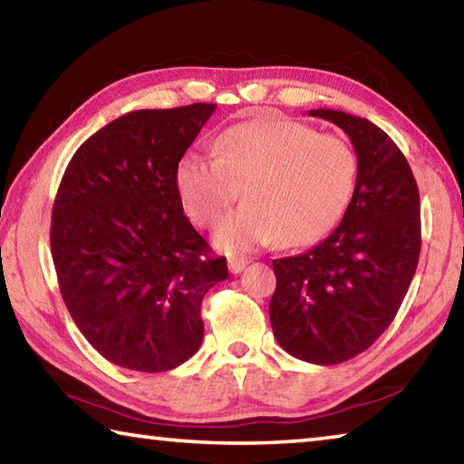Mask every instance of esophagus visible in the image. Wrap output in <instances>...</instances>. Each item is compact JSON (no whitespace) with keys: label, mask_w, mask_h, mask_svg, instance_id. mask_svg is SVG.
<instances>
[{"label":"esophagus","mask_w":464,"mask_h":464,"mask_svg":"<svg viewBox=\"0 0 464 464\" xmlns=\"http://www.w3.org/2000/svg\"><path fill=\"white\" fill-rule=\"evenodd\" d=\"M246 266H247L246 257H229V270H231V274H241L243 270H246Z\"/></svg>","instance_id":"34e87169"}]
</instances>
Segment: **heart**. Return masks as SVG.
I'll return each mask as SVG.
<instances>
[{
	"label": "heart",
	"mask_w": 464,
	"mask_h": 464,
	"mask_svg": "<svg viewBox=\"0 0 464 464\" xmlns=\"http://www.w3.org/2000/svg\"><path fill=\"white\" fill-rule=\"evenodd\" d=\"M215 157L186 153L176 188L190 221L215 225L231 204H246L218 225L215 246L227 254L276 241L298 247L340 223L354 196L358 161L343 139L288 119H257L225 130Z\"/></svg>",
	"instance_id": "obj_1"
}]
</instances>
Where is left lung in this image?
I'll return each mask as SVG.
<instances>
[{
	"label": "left lung",
	"instance_id": "obj_1",
	"mask_svg": "<svg viewBox=\"0 0 464 464\" xmlns=\"http://www.w3.org/2000/svg\"><path fill=\"white\" fill-rule=\"evenodd\" d=\"M309 114L350 137L356 188L327 239L272 262L270 324L290 356L329 366L371 348L401 307L421 249L420 192L405 155L376 124L342 110Z\"/></svg>",
	"mask_w": 464,
	"mask_h": 464
}]
</instances>
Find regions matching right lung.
I'll return each instance as SVG.
<instances>
[{
  "label": "right lung",
  "instance_id": "right-lung-1",
  "mask_svg": "<svg viewBox=\"0 0 464 464\" xmlns=\"http://www.w3.org/2000/svg\"><path fill=\"white\" fill-rule=\"evenodd\" d=\"M217 104L135 110L69 161L51 254L67 311L116 366L166 372L198 352L204 295L229 278L184 215L176 168Z\"/></svg>",
  "mask_w": 464,
  "mask_h": 464
}]
</instances>
